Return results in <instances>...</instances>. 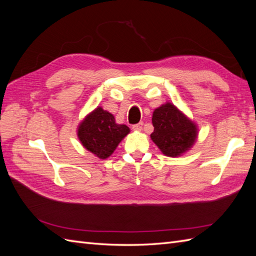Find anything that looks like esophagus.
<instances>
[{"label":"esophagus","instance_id":"obj_1","mask_svg":"<svg viewBox=\"0 0 256 256\" xmlns=\"http://www.w3.org/2000/svg\"><path fill=\"white\" fill-rule=\"evenodd\" d=\"M142 128H143V122H138V124H136V125L132 126L134 130H142Z\"/></svg>","mask_w":256,"mask_h":256}]
</instances>
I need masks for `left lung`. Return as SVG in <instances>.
I'll return each mask as SVG.
<instances>
[{
  "instance_id": "8db88e82",
  "label": "left lung",
  "mask_w": 256,
  "mask_h": 256,
  "mask_svg": "<svg viewBox=\"0 0 256 256\" xmlns=\"http://www.w3.org/2000/svg\"><path fill=\"white\" fill-rule=\"evenodd\" d=\"M152 120L154 132L150 138L166 156H180L196 140V126L172 104L154 110Z\"/></svg>"
}]
</instances>
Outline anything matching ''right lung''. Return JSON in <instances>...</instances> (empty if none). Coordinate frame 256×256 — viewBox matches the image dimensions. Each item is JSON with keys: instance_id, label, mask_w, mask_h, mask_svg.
<instances>
[{"instance_id": "right-lung-1", "label": "right lung", "mask_w": 256, "mask_h": 256, "mask_svg": "<svg viewBox=\"0 0 256 256\" xmlns=\"http://www.w3.org/2000/svg\"><path fill=\"white\" fill-rule=\"evenodd\" d=\"M129 131L126 125L116 124L111 113L97 108L80 124L78 136L85 148L98 158L106 159L111 156Z\"/></svg>"}]
</instances>
